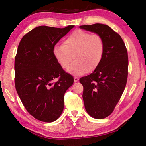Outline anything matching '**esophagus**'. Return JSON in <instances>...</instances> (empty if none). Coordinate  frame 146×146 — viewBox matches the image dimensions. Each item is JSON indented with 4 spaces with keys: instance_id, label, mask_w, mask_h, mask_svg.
Returning a JSON list of instances; mask_svg holds the SVG:
<instances>
[{
    "instance_id": "esophagus-1",
    "label": "esophagus",
    "mask_w": 146,
    "mask_h": 146,
    "mask_svg": "<svg viewBox=\"0 0 146 146\" xmlns=\"http://www.w3.org/2000/svg\"><path fill=\"white\" fill-rule=\"evenodd\" d=\"M79 80V78H78V77H76V76H75L74 77V82H77Z\"/></svg>"
}]
</instances>
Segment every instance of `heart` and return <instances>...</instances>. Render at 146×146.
Segmentation results:
<instances>
[{"instance_id":"b5f03b06","label":"heart","mask_w":146,"mask_h":146,"mask_svg":"<svg viewBox=\"0 0 146 146\" xmlns=\"http://www.w3.org/2000/svg\"><path fill=\"white\" fill-rule=\"evenodd\" d=\"M105 42L102 37L82 29L71 33L63 41V44L56 45L53 54L60 66L67 68L74 57L75 61L68 68L73 75H82L94 71L103 59Z\"/></svg>"}]
</instances>
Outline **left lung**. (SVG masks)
Here are the masks:
<instances>
[{
  "mask_svg": "<svg viewBox=\"0 0 146 146\" xmlns=\"http://www.w3.org/2000/svg\"><path fill=\"white\" fill-rule=\"evenodd\" d=\"M80 27L103 38L105 52L100 65L80 82L83 86L85 108L92 117L106 118L113 112L125 88L128 76V54L125 43L107 25L94 24Z\"/></svg>",
  "mask_w": 146,
  "mask_h": 146,
  "instance_id": "obj_1",
  "label": "left lung"
}]
</instances>
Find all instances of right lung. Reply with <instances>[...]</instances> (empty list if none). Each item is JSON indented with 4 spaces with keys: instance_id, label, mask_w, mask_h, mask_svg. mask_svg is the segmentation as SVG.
I'll return each mask as SVG.
<instances>
[{
    "instance_id": "obj_1",
    "label": "right lung",
    "mask_w": 146,
    "mask_h": 146,
    "mask_svg": "<svg viewBox=\"0 0 146 146\" xmlns=\"http://www.w3.org/2000/svg\"><path fill=\"white\" fill-rule=\"evenodd\" d=\"M75 26H41L23 36L15 58V86L26 110L37 120L52 122L60 117L64 95L73 77L65 72L53 54L54 46ZM58 78L57 82L53 80Z\"/></svg>"
}]
</instances>
